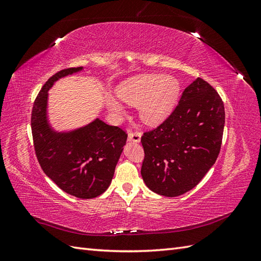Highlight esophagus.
Instances as JSON below:
<instances>
[{
  "mask_svg": "<svg viewBox=\"0 0 261 261\" xmlns=\"http://www.w3.org/2000/svg\"><path fill=\"white\" fill-rule=\"evenodd\" d=\"M140 137H141L140 132H129L128 133V139L135 141V143H139Z\"/></svg>",
  "mask_w": 261,
  "mask_h": 261,
  "instance_id": "34e87169",
  "label": "esophagus"
}]
</instances>
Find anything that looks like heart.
I'll return each mask as SVG.
<instances>
[{"instance_id":"b5f03b06","label":"heart","mask_w":261,"mask_h":261,"mask_svg":"<svg viewBox=\"0 0 261 261\" xmlns=\"http://www.w3.org/2000/svg\"><path fill=\"white\" fill-rule=\"evenodd\" d=\"M179 93L177 80L171 76L148 75L123 84L117 94L123 101L138 106L139 116L147 124L162 122L175 106ZM110 111L115 114L124 112L120 101L112 96L107 97Z\"/></svg>"}]
</instances>
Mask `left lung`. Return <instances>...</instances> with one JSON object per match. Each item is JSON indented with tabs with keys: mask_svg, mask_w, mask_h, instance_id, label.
<instances>
[{
	"mask_svg": "<svg viewBox=\"0 0 261 261\" xmlns=\"http://www.w3.org/2000/svg\"><path fill=\"white\" fill-rule=\"evenodd\" d=\"M225 111L213 87L197 78L172 113L141 136V176L152 192L176 197L191 191L215 164L222 145Z\"/></svg>",
	"mask_w": 261,
	"mask_h": 261,
	"instance_id": "1",
	"label": "left lung"
}]
</instances>
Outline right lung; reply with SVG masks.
I'll list each match as a JSON object with an SVG mask.
<instances>
[{"label": "right lung", "mask_w": 261, "mask_h": 261, "mask_svg": "<svg viewBox=\"0 0 261 261\" xmlns=\"http://www.w3.org/2000/svg\"><path fill=\"white\" fill-rule=\"evenodd\" d=\"M81 69H62L43 85L31 111V133L36 156L45 174L65 193L91 199L111 183L127 134L99 118L68 134L51 130L45 116L48 90L59 78Z\"/></svg>", "instance_id": "obj_1"}]
</instances>
